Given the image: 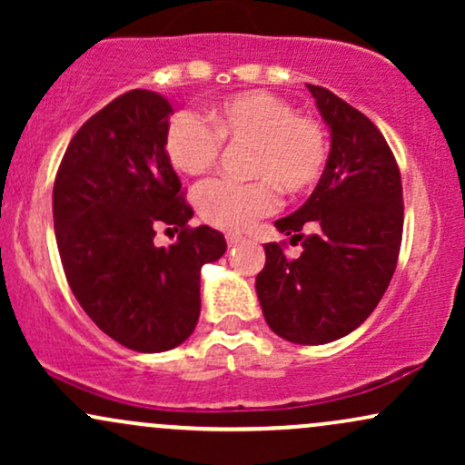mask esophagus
Segmentation results:
<instances>
[{"mask_svg": "<svg viewBox=\"0 0 465 465\" xmlns=\"http://www.w3.org/2000/svg\"><path fill=\"white\" fill-rule=\"evenodd\" d=\"M242 236H240V233H227V244L229 247H236V244H240L242 242Z\"/></svg>", "mask_w": 465, "mask_h": 465, "instance_id": "1", "label": "esophagus"}]
</instances>
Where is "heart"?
<instances>
[{"label":"heart","instance_id":"b5f03b06","mask_svg":"<svg viewBox=\"0 0 465 465\" xmlns=\"http://www.w3.org/2000/svg\"><path fill=\"white\" fill-rule=\"evenodd\" d=\"M207 120L177 114L165 131V154L183 174L212 170L221 142L249 146V183L210 181L196 192L199 214L212 227L242 232L277 207V190L303 194L322 179L328 163V137L319 120L297 114L295 106L269 92H242L212 106Z\"/></svg>","mask_w":465,"mask_h":465}]
</instances>
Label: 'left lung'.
Listing matches in <instances>:
<instances>
[{"label": "left lung", "instance_id": "1", "mask_svg": "<svg viewBox=\"0 0 465 465\" xmlns=\"http://www.w3.org/2000/svg\"><path fill=\"white\" fill-rule=\"evenodd\" d=\"M332 143L317 188L275 221L300 258L264 244L255 292L269 328L300 345L350 334L385 295L402 242V181L391 148L367 115L325 87L308 84ZM311 228V234H303Z\"/></svg>", "mask_w": 465, "mask_h": 465}]
</instances>
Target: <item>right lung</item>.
<instances>
[{"label":"right lung","instance_id":"obj_1","mask_svg":"<svg viewBox=\"0 0 465 465\" xmlns=\"http://www.w3.org/2000/svg\"><path fill=\"white\" fill-rule=\"evenodd\" d=\"M173 106L133 89L89 117L58 165L52 214L63 271L89 319L124 348L165 351L194 332L201 266L225 253L216 229L188 227L192 207L165 154ZM159 226L180 232L157 248ZM167 231V230H166Z\"/></svg>","mask_w":465,"mask_h":465}]
</instances>
